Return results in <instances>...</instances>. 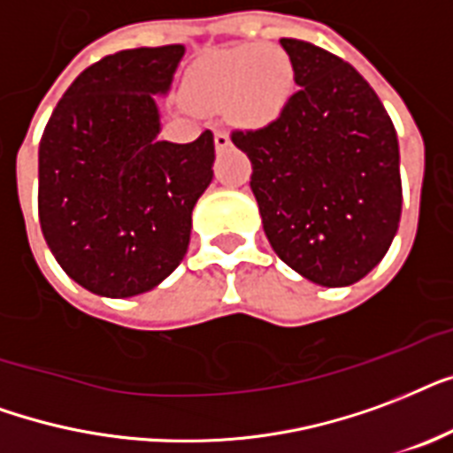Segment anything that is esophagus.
I'll return each mask as SVG.
<instances>
[{
  "label": "esophagus",
  "instance_id": "esophagus-1",
  "mask_svg": "<svg viewBox=\"0 0 453 453\" xmlns=\"http://www.w3.org/2000/svg\"><path fill=\"white\" fill-rule=\"evenodd\" d=\"M229 143H231L229 134H226L224 129H215V146H217V149H226Z\"/></svg>",
  "mask_w": 453,
  "mask_h": 453
}]
</instances>
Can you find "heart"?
Returning <instances> with one entry per match:
<instances>
[{
    "label": "heart",
    "instance_id": "1",
    "mask_svg": "<svg viewBox=\"0 0 453 453\" xmlns=\"http://www.w3.org/2000/svg\"><path fill=\"white\" fill-rule=\"evenodd\" d=\"M290 84V61L281 49L243 44L203 58L188 77V99L198 108L229 106L238 120L266 125L286 106Z\"/></svg>",
    "mask_w": 453,
    "mask_h": 453
}]
</instances>
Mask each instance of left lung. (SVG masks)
Returning <instances> with one entry per match:
<instances>
[{"label":"left lung","mask_w":453,"mask_h":453,"mask_svg":"<svg viewBox=\"0 0 453 453\" xmlns=\"http://www.w3.org/2000/svg\"><path fill=\"white\" fill-rule=\"evenodd\" d=\"M296 94L276 120L234 129L279 257L319 286H349L385 257L402 215L399 143L371 84L310 42L283 37Z\"/></svg>","instance_id":"left-lung-1"}]
</instances>
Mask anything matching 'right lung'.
<instances>
[{"label":"right lung","instance_id":"right-lung-1","mask_svg":"<svg viewBox=\"0 0 453 453\" xmlns=\"http://www.w3.org/2000/svg\"><path fill=\"white\" fill-rule=\"evenodd\" d=\"M181 44L125 49L82 70L40 142L37 210L49 250L96 296L156 288L184 259L191 212L212 181L215 139L157 142Z\"/></svg>","mask_w":453,"mask_h":453}]
</instances>
